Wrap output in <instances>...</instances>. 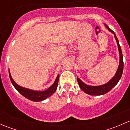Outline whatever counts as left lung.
Instances as JSON below:
<instances>
[{"label":"left lung","mask_w":130,"mask_h":130,"mask_svg":"<svg viewBox=\"0 0 130 130\" xmlns=\"http://www.w3.org/2000/svg\"><path fill=\"white\" fill-rule=\"evenodd\" d=\"M106 27L108 29V30L109 31H111V32L114 34L115 35V39H116V41H117L118 46V50H119V53H120V64H119L118 69L117 72H116V74H115V77H113V78L109 82H107V84L104 85H102V86H88V85L84 83L82 80H80V79L77 77V82H78V85H79L80 89L83 90L84 92L87 93V94H89V95H103V94H105L107 92H108L109 91H110L116 84H118V82H119V80L121 78L122 74H123V66H124V63H123V54H122L121 52V46L120 45V43H119L117 37H116V35H115V32H114L112 30H111L107 25H106Z\"/></svg>","instance_id":"8db88e82"}]
</instances>
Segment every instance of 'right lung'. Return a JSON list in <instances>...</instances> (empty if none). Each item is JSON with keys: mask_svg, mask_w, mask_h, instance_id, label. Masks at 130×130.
<instances>
[{"mask_svg": "<svg viewBox=\"0 0 130 130\" xmlns=\"http://www.w3.org/2000/svg\"><path fill=\"white\" fill-rule=\"evenodd\" d=\"M9 77H10V81H11L12 84L15 87V89L20 93L21 94L25 97L27 99H29V100L35 102H39L41 101L44 100L46 99L47 98L50 97L52 94H54L55 92L56 91L58 86V80H59V75H58L57 78H56L55 81L53 83L51 87H50L48 89L44 91H35V90H30L28 89L24 88L23 87L18 86L16 83L12 79L10 75V72L9 71Z\"/></svg>", "mask_w": 130, "mask_h": 130, "instance_id": "1", "label": "right lung"}]
</instances>
